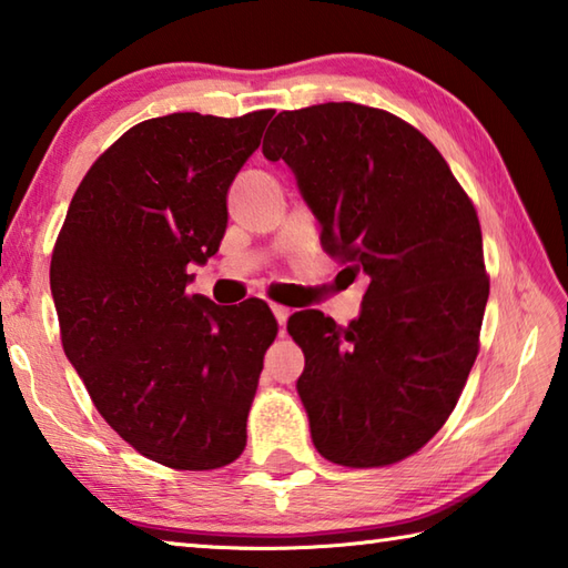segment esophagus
<instances>
[{"mask_svg": "<svg viewBox=\"0 0 568 568\" xmlns=\"http://www.w3.org/2000/svg\"><path fill=\"white\" fill-rule=\"evenodd\" d=\"M271 311L277 320V325H285V320L291 317V307H285V305H271Z\"/></svg>", "mask_w": 568, "mask_h": 568, "instance_id": "1", "label": "esophagus"}]
</instances>
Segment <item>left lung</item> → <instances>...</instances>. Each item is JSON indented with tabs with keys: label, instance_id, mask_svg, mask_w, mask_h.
Wrapping results in <instances>:
<instances>
[{
	"label": "left lung",
	"instance_id": "obj_1",
	"mask_svg": "<svg viewBox=\"0 0 568 568\" xmlns=\"http://www.w3.org/2000/svg\"><path fill=\"white\" fill-rule=\"evenodd\" d=\"M263 156L293 171L323 248L345 257L353 281L367 277L345 327L320 311L287 317L315 449L343 467L415 455L479 353L489 281L477 211L417 129L363 104L277 113Z\"/></svg>",
	"mask_w": 568,
	"mask_h": 568
}]
</instances>
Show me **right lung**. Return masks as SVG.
I'll return each mask as SVG.
<instances>
[{
	"instance_id": "add662e5",
	"label": "right lung",
	"mask_w": 568,
	"mask_h": 568,
	"mask_svg": "<svg viewBox=\"0 0 568 568\" xmlns=\"http://www.w3.org/2000/svg\"><path fill=\"white\" fill-rule=\"evenodd\" d=\"M273 111L141 121L81 181L51 255L61 345L99 415L173 469L241 457L277 323L263 301L189 295V265L215 255L229 189Z\"/></svg>"
}]
</instances>
